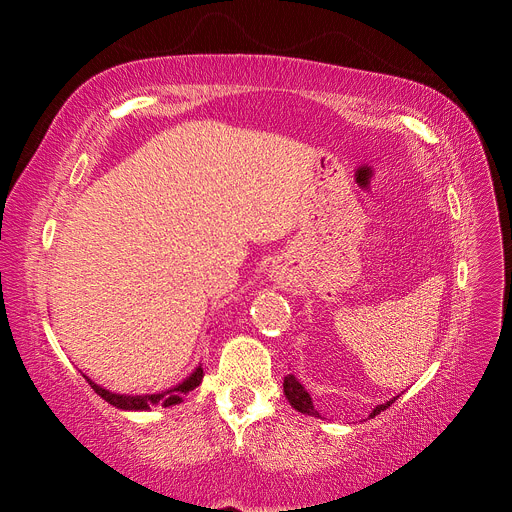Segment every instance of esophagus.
Segmentation results:
<instances>
[{
    "mask_svg": "<svg viewBox=\"0 0 512 512\" xmlns=\"http://www.w3.org/2000/svg\"><path fill=\"white\" fill-rule=\"evenodd\" d=\"M275 282L280 284V282H284V277H282V273H275Z\"/></svg>",
    "mask_w": 512,
    "mask_h": 512,
    "instance_id": "1",
    "label": "esophagus"
}]
</instances>
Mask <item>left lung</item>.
Instances as JSON below:
<instances>
[{"instance_id": "obj_1", "label": "left lung", "mask_w": 512, "mask_h": 512, "mask_svg": "<svg viewBox=\"0 0 512 512\" xmlns=\"http://www.w3.org/2000/svg\"><path fill=\"white\" fill-rule=\"evenodd\" d=\"M284 395H286V399L290 401V406L297 410V412H301V414H307V416H316V418H322L320 416V412L314 408V401H312V397H309V393L305 391V386L294 378V374H288L286 378H284ZM399 397V395H397ZM397 397H393V399H389L386 401V404H380V406H376L374 410L369 412V418H374V416H378L382 410H386L389 408L391 404H395V399Z\"/></svg>"}]
</instances>
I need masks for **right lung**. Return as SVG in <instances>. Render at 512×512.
Segmentation results:
<instances>
[{"mask_svg":"<svg viewBox=\"0 0 512 512\" xmlns=\"http://www.w3.org/2000/svg\"><path fill=\"white\" fill-rule=\"evenodd\" d=\"M203 363H198V367L192 371V374L185 378L183 382H179L173 389H166L160 393H147V395H121V393H113L108 389H102L100 384H96L91 378L85 376V380L89 382L91 389H94L104 401L108 404L126 410V412H149L153 406H162V408H170L181 404V399L188 395L190 391H194L196 386L203 382Z\"/></svg>","mask_w":512,"mask_h":512,"instance_id":"1","label":"right lung"}]
</instances>
